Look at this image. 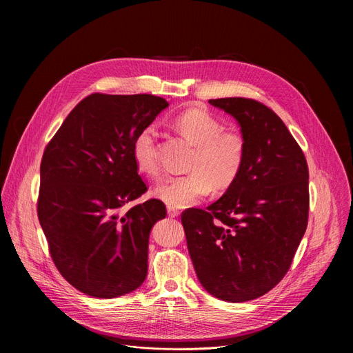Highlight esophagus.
Returning <instances> with one entry per match:
<instances>
[{
    "mask_svg": "<svg viewBox=\"0 0 353 353\" xmlns=\"http://www.w3.org/2000/svg\"><path fill=\"white\" fill-rule=\"evenodd\" d=\"M167 214H169V217H177L180 214V212L174 208H167Z\"/></svg>",
    "mask_w": 353,
    "mask_h": 353,
    "instance_id": "34e87169",
    "label": "esophagus"
}]
</instances>
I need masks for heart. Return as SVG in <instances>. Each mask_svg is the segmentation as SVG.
<instances>
[{"mask_svg": "<svg viewBox=\"0 0 353 353\" xmlns=\"http://www.w3.org/2000/svg\"><path fill=\"white\" fill-rule=\"evenodd\" d=\"M173 128L194 144L189 161V174L165 177L153 194L169 208L184 209L197 205L213 189L230 188L243 167L246 143L234 130H221V123L209 111L189 107L179 113ZM132 156L137 170L148 177L160 173L157 132L153 125L143 127L132 143Z\"/></svg>", "mask_w": 353, "mask_h": 353, "instance_id": "obj_1", "label": "heart"}]
</instances>
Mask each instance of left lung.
Instances as JSON below:
<instances>
[{
  "mask_svg": "<svg viewBox=\"0 0 353 353\" xmlns=\"http://www.w3.org/2000/svg\"><path fill=\"white\" fill-rule=\"evenodd\" d=\"M240 125L246 154L239 177L206 210L181 213L197 279L232 303L279 283L306 232L309 172L299 144L274 111L256 100H209Z\"/></svg>",
  "mask_w": 353,
  "mask_h": 353,
  "instance_id": "8db88e82",
  "label": "left lung"
}]
</instances>
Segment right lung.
Segmentation results:
<instances>
[{
    "label": "right lung",
    "mask_w": 353,
    "mask_h": 353,
    "mask_svg": "<svg viewBox=\"0 0 353 353\" xmlns=\"http://www.w3.org/2000/svg\"><path fill=\"white\" fill-rule=\"evenodd\" d=\"M169 107L152 94H91L67 116L43 154L39 220L52 261L77 290L113 299L141 286L148 237L165 217L152 199L130 209L145 183L132 143Z\"/></svg>",
    "instance_id": "right-lung-1"
}]
</instances>
